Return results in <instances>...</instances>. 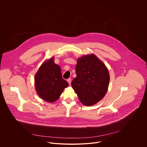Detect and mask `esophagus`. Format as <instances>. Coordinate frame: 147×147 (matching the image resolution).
Wrapping results in <instances>:
<instances>
[{
  "instance_id": "esophagus-1",
  "label": "esophagus",
  "mask_w": 147,
  "mask_h": 147,
  "mask_svg": "<svg viewBox=\"0 0 147 147\" xmlns=\"http://www.w3.org/2000/svg\"><path fill=\"white\" fill-rule=\"evenodd\" d=\"M67 82H68V84L70 85L71 83V78H69V79H67Z\"/></svg>"
}]
</instances>
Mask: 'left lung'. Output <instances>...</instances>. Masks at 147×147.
I'll return each mask as SVG.
<instances>
[{
  "mask_svg": "<svg viewBox=\"0 0 147 147\" xmlns=\"http://www.w3.org/2000/svg\"><path fill=\"white\" fill-rule=\"evenodd\" d=\"M76 73V77L71 85L82 104L92 106L104 98L107 91L110 76L104 63L95 55L79 58Z\"/></svg>",
  "mask_w": 147,
  "mask_h": 147,
  "instance_id": "obj_1",
  "label": "left lung"
}]
</instances>
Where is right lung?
<instances>
[{"instance_id":"add662e5","label":"right lung","mask_w":147,"mask_h":147,"mask_svg":"<svg viewBox=\"0 0 147 147\" xmlns=\"http://www.w3.org/2000/svg\"><path fill=\"white\" fill-rule=\"evenodd\" d=\"M51 58L42 64L35 75V87L43 100L53 102L60 97L68 83L62 78L61 67Z\"/></svg>"}]
</instances>
